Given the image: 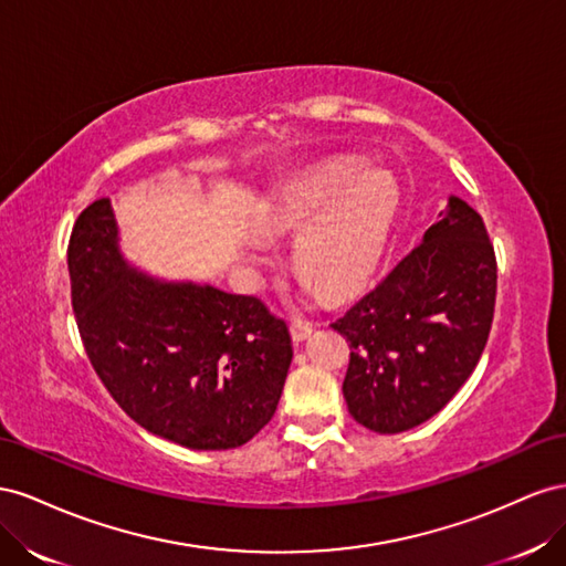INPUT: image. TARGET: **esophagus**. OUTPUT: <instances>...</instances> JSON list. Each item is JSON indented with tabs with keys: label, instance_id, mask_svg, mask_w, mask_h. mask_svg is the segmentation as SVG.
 <instances>
[{
	"label": "esophagus",
	"instance_id": "obj_1",
	"mask_svg": "<svg viewBox=\"0 0 566 566\" xmlns=\"http://www.w3.org/2000/svg\"><path fill=\"white\" fill-rule=\"evenodd\" d=\"M289 329H292L294 342H303V338H308L313 334L311 322H305L301 317H292V322H289Z\"/></svg>",
	"mask_w": 566,
	"mask_h": 566
}]
</instances>
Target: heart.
<instances>
[{
	"label": "heart",
	"mask_w": 566,
	"mask_h": 566,
	"mask_svg": "<svg viewBox=\"0 0 566 566\" xmlns=\"http://www.w3.org/2000/svg\"><path fill=\"white\" fill-rule=\"evenodd\" d=\"M334 164L277 193L261 222L265 234L296 232L294 270L327 296H344L375 268L394 218L396 191L381 175L353 180Z\"/></svg>",
	"instance_id": "b5f03b06"
}]
</instances>
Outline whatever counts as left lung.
<instances>
[{
  "label": "left lung",
  "instance_id": "obj_1",
  "mask_svg": "<svg viewBox=\"0 0 566 566\" xmlns=\"http://www.w3.org/2000/svg\"><path fill=\"white\" fill-rule=\"evenodd\" d=\"M495 289L486 224L450 197L424 239L332 322L350 348L344 398L355 422L398 433L439 412L486 348Z\"/></svg>",
  "mask_w": 566,
  "mask_h": 566
}]
</instances>
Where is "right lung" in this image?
I'll return each instance as SVG.
<instances>
[{
    "label": "right lung",
    "instance_id": "1",
    "mask_svg": "<svg viewBox=\"0 0 566 566\" xmlns=\"http://www.w3.org/2000/svg\"><path fill=\"white\" fill-rule=\"evenodd\" d=\"M69 274L94 373L139 427L191 450H228L270 422L294 350L261 298L133 270L108 199L77 216Z\"/></svg>",
    "mask_w": 566,
    "mask_h": 566
}]
</instances>
